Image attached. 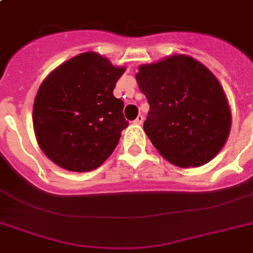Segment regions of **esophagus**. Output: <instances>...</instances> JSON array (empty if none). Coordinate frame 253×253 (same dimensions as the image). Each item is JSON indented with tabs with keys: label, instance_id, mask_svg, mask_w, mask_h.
Listing matches in <instances>:
<instances>
[{
	"label": "esophagus",
	"instance_id": "obj_1",
	"mask_svg": "<svg viewBox=\"0 0 253 253\" xmlns=\"http://www.w3.org/2000/svg\"><path fill=\"white\" fill-rule=\"evenodd\" d=\"M143 121H144L143 115H138V117H136V119L134 121V123H135V125H142Z\"/></svg>",
	"mask_w": 253,
	"mask_h": 253
}]
</instances>
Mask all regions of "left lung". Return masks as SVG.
Segmentation results:
<instances>
[{
  "label": "left lung",
  "instance_id": "left-lung-1",
  "mask_svg": "<svg viewBox=\"0 0 253 253\" xmlns=\"http://www.w3.org/2000/svg\"><path fill=\"white\" fill-rule=\"evenodd\" d=\"M136 83L150 103L143 128L163 158L180 168L201 167L227 142L231 110L219 81L188 55L139 65Z\"/></svg>",
  "mask_w": 253,
  "mask_h": 253
}]
</instances>
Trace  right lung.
Listing matches in <instances>:
<instances>
[{
	"label": "right lung",
	"instance_id": "add662e5",
	"mask_svg": "<svg viewBox=\"0 0 253 253\" xmlns=\"http://www.w3.org/2000/svg\"><path fill=\"white\" fill-rule=\"evenodd\" d=\"M126 67L84 52L55 68L34 99L35 138L47 158L71 172H89L106 160L128 126L123 101L113 94Z\"/></svg>",
	"mask_w": 253,
	"mask_h": 253
}]
</instances>
